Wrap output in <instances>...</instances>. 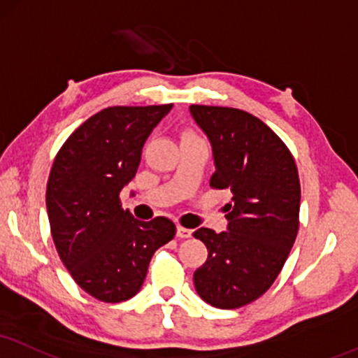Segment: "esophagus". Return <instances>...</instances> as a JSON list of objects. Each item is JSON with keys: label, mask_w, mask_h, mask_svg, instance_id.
I'll use <instances>...</instances> for the list:
<instances>
[{"label": "esophagus", "mask_w": 358, "mask_h": 358, "mask_svg": "<svg viewBox=\"0 0 358 358\" xmlns=\"http://www.w3.org/2000/svg\"><path fill=\"white\" fill-rule=\"evenodd\" d=\"M191 236H192L191 229L178 226V237H180V239H187V237H191Z\"/></svg>", "instance_id": "esophagus-1"}]
</instances>
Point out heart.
Instances as JSON below:
<instances>
[{
	"label": "heart",
	"mask_w": 358,
	"mask_h": 358,
	"mask_svg": "<svg viewBox=\"0 0 358 358\" xmlns=\"http://www.w3.org/2000/svg\"><path fill=\"white\" fill-rule=\"evenodd\" d=\"M184 136H194V134H191V132H187V134H184Z\"/></svg>",
	"instance_id": "obj_1"
}]
</instances>
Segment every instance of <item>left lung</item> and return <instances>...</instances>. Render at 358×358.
Here are the masks:
<instances>
[{"instance_id":"obj_1","label":"left lung","mask_w":358,"mask_h":358,"mask_svg":"<svg viewBox=\"0 0 358 358\" xmlns=\"http://www.w3.org/2000/svg\"><path fill=\"white\" fill-rule=\"evenodd\" d=\"M191 114L213 144L210 187L232 194L224 207L229 231L194 232L207 247L194 285L210 306L239 308L271 289L297 237V166L284 141L252 114L202 104H192Z\"/></svg>"}]
</instances>
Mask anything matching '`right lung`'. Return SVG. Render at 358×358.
I'll list each match as a JSON object with an SVG mask.
<instances>
[{"label": "right lung", "instance_id": "add662e5", "mask_svg": "<svg viewBox=\"0 0 358 358\" xmlns=\"http://www.w3.org/2000/svg\"><path fill=\"white\" fill-rule=\"evenodd\" d=\"M172 104L113 106L66 139L46 187L51 236L74 282L101 302L139 292L152 254L176 236L167 217L143 222L122 209L145 139Z\"/></svg>", "mask_w": 358, "mask_h": 358}]
</instances>
